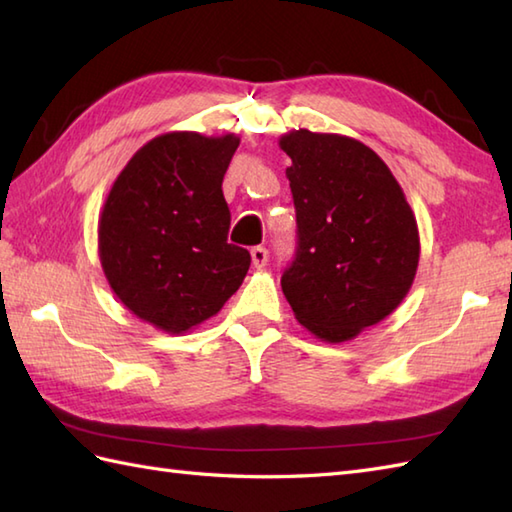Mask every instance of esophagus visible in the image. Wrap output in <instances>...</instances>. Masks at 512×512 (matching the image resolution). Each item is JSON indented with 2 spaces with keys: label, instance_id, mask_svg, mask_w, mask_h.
I'll list each match as a JSON object with an SVG mask.
<instances>
[{
  "label": "esophagus",
  "instance_id": "obj_1",
  "mask_svg": "<svg viewBox=\"0 0 512 512\" xmlns=\"http://www.w3.org/2000/svg\"><path fill=\"white\" fill-rule=\"evenodd\" d=\"M250 259H253L255 268H264L268 262V250L264 246H255L250 248Z\"/></svg>",
  "mask_w": 512,
  "mask_h": 512
}]
</instances>
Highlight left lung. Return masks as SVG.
Wrapping results in <instances>:
<instances>
[{
  "label": "left lung",
  "instance_id": "left-lung-1",
  "mask_svg": "<svg viewBox=\"0 0 512 512\" xmlns=\"http://www.w3.org/2000/svg\"><path fill=\"white\" fill-rule=\"evenodd\" d=\"M297 211V255L281 277L295 319L325 343L352 341L394 312L420 259L418 222L376 151L341 134L279 138Z\"/></svg>",
  "mask_w": 512,
  "mask_h": 512
}]
</instances>
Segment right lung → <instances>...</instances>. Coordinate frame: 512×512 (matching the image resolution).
I'll use <instances>...</instances> for the list:
<instances>
[{
	"label": "right lung",
	"mask_w": 512,
	"mask_h": 512,
	"mask_svg": "<svg viewBox=\"0 0 512 512\" xmlns=\"http://www.w3.org/2000/svg\"><path fill=\"white\" fill-rule=\"evenodd\" d=\"M239 138L167 132L118 173L99 220V257L123 306L154 328L182 334L235 295L250 266L228 244L222 180Z\"/></svg>",
	"instance_id": "right-lung-1"
}]
</instances>
